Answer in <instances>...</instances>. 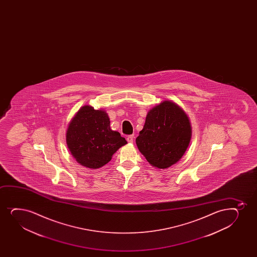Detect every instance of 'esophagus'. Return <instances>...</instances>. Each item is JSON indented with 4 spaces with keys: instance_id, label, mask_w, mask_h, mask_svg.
Masks as SVG:
<instances>
[{
    "instance_id": "esophagus-1",
    "label": "esophagus",
    "mask_w": 257,
    "mask_h": 257,
    "mask_svg": "<svg viewBox=\"0 0 257 257\" xmlns=\"http://www.w3.org/2000/svg\"><path fill=\"white\" fill-rule=\"evenodd\" d=\"M134 138H135V136H128L127 137V141L128 143H133Z\"/></svg>"
}]
</instances>
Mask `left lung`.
Wrapping results in <instances>:
<instances>
[{"label":"left lung","instance_id":"obj_1","mask_svg":"<svg viewBox=\"0 0 257 257\" xmlns=\"http://www.w3.org/2000/svg\"><path fill=\"white\" fill-rule=\"evenodd\" d=\"M191 134L186 113L174 102L165 100L148 111L136 145L150 165L166 169L181 160Z\"/></svg>","mask_w":257,"mask_h":257}]
</instances>
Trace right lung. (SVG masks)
<instances>
[{
	"instance_id": "obj_1",
	"label": "right lung",
	"mask_w": 257,
	"mask_h": 257,
	"mask_svg": "<svg viewBox=\"0 0 257 257\" xmlns=\"http://www.w3.org/2000/svg\"><path fill=\"white\" fill-rule=\"evenodd\" d=\"M66 142L77 162L91 169L106 165L113 154L127 144L119 132L110 128L107 113L90 105L81 107L71 120Z\"/></svg>"
}]
</instances>
